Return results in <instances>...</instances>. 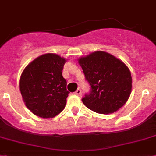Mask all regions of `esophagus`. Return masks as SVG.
<instances>
[{
    "label": "esophagus",
    "mask_w": 156,
    "mask_h": 156,
    "mask_svg": "<svg viewBox=\"0 0 156 156\" xmlns=\"http://www.w3.org/2000/svg\"><path fill=\"white\" fill-rule=\"evenodd\" d=\"M74 94H76V95H78V96H81V95H82V90H81L80 89L78 88V90H76L75 92H74Z\"/></svg>",
    "instance_id": "obj_1"
}]
</instances>
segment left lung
Here are the masks:
<instances>
[{
  "label": "left lung",
  "mask_w": 156,
  "mask_h": 156,
  "mask_svg": "<svg viewBox=\"0 0 156 156\" xmlns=\"http://www.w3.org/2000/svg\"><path fill=\"white\" fill-rule=\"evenodd\" d=\"M90 93L82 99L83 104L98 113L108 114L127 102L132 91V76L128 66L115 56L95 51L78 58Z\"/></svg>",
  "instance_id": "1"
}]
</instances>
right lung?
<instances>
[{"label": "right lung", "mask_w": 156, "mask_h": 156, "mask_svg": "<svg viewBox=\"0 0 156 156\" xmlns=\"http://www.w3.org/2000/svg\"><path fill=\"white\" fill-rule=\"evenodd\" d=\"M66 62L56 54H44L22 72L20 90L23 102L33 114L52 118L64 109L69 94L62 73Z\"/></svg>", "instance_id": "add662e5"}]
</instances>
